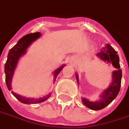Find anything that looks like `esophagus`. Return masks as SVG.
<instances>
[{"mask_svg":"<svg viewBox=\"0 0 129 129\" xmlns=\"http://www.w3.org/2000/svg\"><path fill=\"white\" fill-rule=\"evenodd\" d=\"M69 62H70V63H73V62H74V60H73V58H71L70 60H69Z\"/></svg>","mask_w":129,"mask_h":129,"instance_id":"1","label":"esophagus"}]
</instances>
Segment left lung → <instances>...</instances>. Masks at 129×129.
<instances>
[{
  "label": "left lung",
  "mask_w": 129,
  "mask_h": 129,
  "mask_svg": "<svg viewBox=\"0 0 129 129\" xmlns=\"http://www.w3.org/2000/svg\"><path fill=\"white\" fill-rule=\"evenodd\" d=\"M97 56L105 63L112 64L115 70L112 73V81L109 87L103 91L98 100L92 102L87 98H81L83 104L89 109L94 110H99L105 108L117 97L120 91L122 78V71L120 69L119 57L117 52L110 45L107 44L104 48H102L100 52L97 53ZM76 79L79 84V79L77 73H76Z\"/></svg>",
  "instance_id": "left-lung-1"
}]
</instances>
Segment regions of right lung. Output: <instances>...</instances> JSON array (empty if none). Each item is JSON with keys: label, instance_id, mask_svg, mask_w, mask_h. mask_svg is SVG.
<instances>
[{"label": "right lung", "instance_id": "add662e5", "mask_svg": "<svg viewBox=\"0 0 129 129\" xmlns=\"http://www.w3.org/2000/svg\"><path fill=\"white\" fill-rule=\"evenodd\" d=\"M41 36L40 32H35V33H30L28 34L23 37H21L18 42L14 45L13 48L9 50V54H8V58L6 63L5 64V74H6V86L8 87L9 91L12 89L11 87V82H12V79L14 74V71L16 70V68L17 66V64L19 63L20 58L23 56L24 54L26 53L27 48L31 45V44L33 42L37 40L38 38H40ZM66 65L63 64L60 66L59 68L56 69L53 71V82L55 83V79L57 76L59 74V73L62 71L63 68ZM11 93L13 94L15 98H16L21 103L24 104H37L42 103L48 100L50 98L51 92L49 93L47 95H44L43 97L40 98H26L24 96L19 95L16 93L14 92L11 91Z\"/></svg>", "mask_w": 129, "mask_h": 129}]
</instances>
